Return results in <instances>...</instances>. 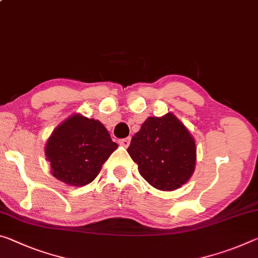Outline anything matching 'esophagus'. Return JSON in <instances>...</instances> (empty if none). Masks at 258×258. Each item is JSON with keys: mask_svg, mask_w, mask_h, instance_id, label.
I'll return each instance as SVG.
<instances>
[{"mask_svg": "<svg viewBox=\"0 0 258 258\" xmlns=\"http://www.w3.org/2000/svg\"><path fill=\"white\" fill-rule=\"evenodd\" d=\"M119 144L121 146H124V147H128L130 144H131V137L125 138V139H121V140H119Z\"/></svg>", "mask_w": 258, "mask_h": 258, "instance_id": "esophagus-1", "label": "esophagus"}]
</instances>
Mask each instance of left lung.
I'll list each match as a JSON object with an SVG mask.
<instances>
[{
    "instance_id": "1",
    "label": "left lung",
    "mask_w": 258,
    "mask_h": 258,
    "mask_svg": "<svg viewBox=\"0 0 258 258\" xmlns=\"http://www.w3.org/2000/svg\"><path fill=\"white\" fill-rule=\"evenodd\" d=\"M127 151L142 177L161 190L181 187L195 170L194 138L171 112L147 118L131 140Z\"/></svg>"
}]
</instances>
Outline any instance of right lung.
Returning a JSON list of instances; mask_svg holds the SVG:
<instances>
[{"label": "right lung", "instance_id": "obj_1", "mask_svg": "<svg viewBox=\"0 0 258 258\" xmlns=\"http://www.w3.org/2000/svg\"><path fill=\"white\" fill-rule=\"evenodd\" d=\"M117 148L101 121L76 113L54 130L44 153L56 179L81 187L97 177Z\"/></svg>", "mask_w": 258, "mask_h": 258}]
</instances>
